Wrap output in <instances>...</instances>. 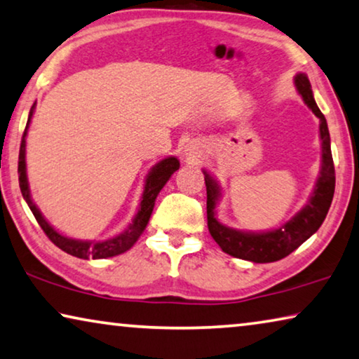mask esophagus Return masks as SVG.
<instances>
[{
  "instance_id": "esophagus-1",
  "label": "esophagus",
  "mask_w": 359,
  "mask_h": 359,
  "mask_svg": "<svg viewBox=\"0 0 359 359\" xmlns=\"http://www.w3.org/2000/svg\"><path fill=\"white\" fill-rule=\"evenodd\" d=\"M196 151H195V148L194 149H187V156H190V159H191V161H194V159H196Z\"/></svg>"
}]
</instances>
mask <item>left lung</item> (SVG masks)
Segmentation results:
<instances>
[{
  "mask_svg": "<svg viewBox=\"0 0 359 359\" xmlns=\"http://www.w3.org/2000/svg\"><path fill=\"white\" fill-rule=\"evenodd\" d=\"M295 87L298 93L303 96L304 103L319 117V135L320 147H323V165L320 174L314 187V191L306 206L302 208L290 221L283 224L282 227L267 232H242L224 226L216 217V205L221 196V189L217 182L214 180L206 170V212H208V229L211 237L222 248L224 253L233 256V258L253 261V263H274L285 258L297 250L299 245L311 237L318 231L320 224L324 222L327 211L330 208L335 190V169L332 151H330V135L327 122L320 109L314 101L311 83L304 74H297Z\"/></svg>",
  "mask_w": 359,
  "mask_h": 359,
  "instance_id": "1",
  "label": "left lung"
}]
</instances>
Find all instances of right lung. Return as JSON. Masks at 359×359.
Wrapping results in <instances>:
<instances>
[{
    "instance_id": "right-lung-1",
    "label": "right lung",
    "mask_w": 359,
    "mask_h": 359,
    "mask_svg": "<svg viewBox=\"0 0 359 359\" xmlns=\"http://www.w3.org/2000/svg\"><path fill=\"white\" fill-rule=\"evenodd\" d=\"M34 109H35V104L32 106L30 109L29 121H27V126L22 135V142H20L18 172H19V187H20V191H22L24 200L27 201V205H29L30 211L34 212L36 222L40 224L43 232L46 233V237L50 238L57 248H61L62 251H66V253L76 256V258H80V259L111 258V256L121 255L124 253V251L130 250L133 247V243L137 242L138 237L143 233V231H145L147 224L149 221V216H151L153 212L154 201H156L158 194L165 185V182L170 179V175L179 169L180 165L179 159L174 156H169L163 159V161H159L156 165H153V169L149 170L145 182V190H143L138 212L135 214L132 224L126 229L124 232H121L119 235H116V237L112 238L103 240V242H83V240H74V238L64 237V235L55 231V229L46 222V219L41 216V212L39 211V208L35 206V203L32 201V196H30L29 180H27V170H25V137H27V128L30 126L32 116H34Z\"/></svg>"
}]
</instances>
